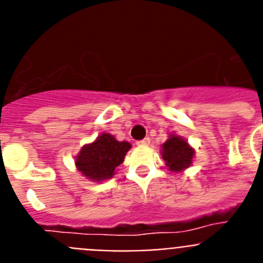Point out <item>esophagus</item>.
<instances>
[{"mask_svg":"<svg viewBox=\"0 0 263 263\" xmlns=\"http://www.w3.org/2000/svg\"><path fill=\"white\" fill-rule=\"evenodd\" d=\"M137 145L138 146H148L150 145V138H143V139H141V141H138V142H137Z\"/></svg>","mask_w":263,"mask_h":263,"instance_id":"esophagus-1","label":"esophagus"}]
</instances>
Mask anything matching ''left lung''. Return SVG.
<instances>
[{"label": "left lung", "instance_id": "8db88e82", "mask_svg": "<svg viewBox=\"0 0 263 263\" xmlns=\"http://www.w3.org/2000/svg\"><path fill=\"white\" fill-rule=\"evenodd\" d=\"M162 158L173 173H180L192 164L195 150L182 137L171 134L162 145Z\"/></svg>", "mask_w": 263, "mask_h": 263}]
</instances>
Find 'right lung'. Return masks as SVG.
<instances>
[{"label":"right lung","mask_w":263,"mask_h":263,"mask_svg":"<svg viewBox=\"0 0 263 263\" xmlns=\"http://www.w3.org/2000/svg\"><path fill=\"white\" fill-rule=\"evenodd\" d=\"M132 147L126 141H117L111 134L103 133L92 143L83 146L75 164L78 170L92 182H103L113 178L116 168L125 159Z\"/></svg>","instance_id":"obj_1"}]
</instances>
